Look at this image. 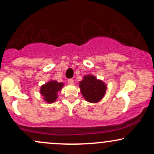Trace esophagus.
I'll return each instance as SVG.
<instances>
[{"label":"esophagus","instance_id":"34e87169","mask_svg":"<svg viewBox=\"0 0 154 154\" xmlns=\"http://www.w3.org/2000/svg\"><path fill=\"white\" fill-rule=\"evenodd\" d=\"M68 83L70 85H74V79H68Z\"/></svg>","mask_w":154,"mask_h":154}]
</instances>
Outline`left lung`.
Segmentation results:
<instances>
[{"mask_svg":"<svg viewBox=\"0 0 154 154\" xmlns=\"http://www.w3.org/2000/svg\"><path fill=\"white\" fill-rule=\"evenodd\" d=\"M79 87L83 97L90 103H98L106 91V85L93 75H85L79 82Z\"/></svg>","mask_w":154,"mask_h":154,"instance_id":"8db88e82","label":"left lung"}]
</instances>
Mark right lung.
Instances as JSON below:
<instances>
[{"instance_id": "1", "label": "right lung", "mask_w": 154, "mask_h": 154, "mask_svg": "<svg viewBox=\"0 0 154 154\" xmlns=\"http://www.w3.org/2000/svg\"><path fill=\"white\" fill-rule=\"evenodd\" d=\"M63 82H58L56 80H51L43 85L40 88V94L43 96V99L48 103H52L58 98V92L62 89Z\"/></svg>"}]
</instances>
